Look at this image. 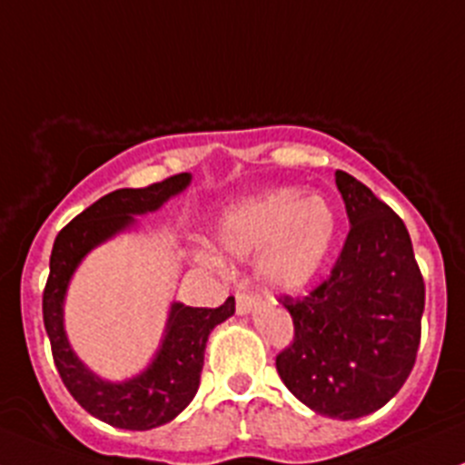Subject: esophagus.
Segmentation results:
<instances>
[{"instance_id": "1", "label": "esophagus", "mask_w": 465, "mask_h": 465, "mask_svg": "<svg viewBox=\"0 0 465 465\" xmlns=\"http://www.w3.org/2000/svg\"><path fill=\"white\" fill-rule=\"evenodd\" d=\"M254 306H256L254 294L245 292V290L236 294V312H238V315H250V312L254 311Z\"/></svg>"}]
</instances>
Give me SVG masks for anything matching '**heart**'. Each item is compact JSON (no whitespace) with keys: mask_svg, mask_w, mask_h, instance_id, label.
I'll return each instance as SVG.
<instances>
[{"mask_svg":"<svg viewBox=\"0 0 465 465\" xmlns=\"http://www.w3.org/2000/svg\"><path fill=\"white\" fill-rule=\"evenodd\" d=\"M340 233V213L323 195L274 189L242 200L215 218L213 241L232 256L256 254V276L274 292L306 290L328 262Z\"/></svg>","mask_w":465,"mask_h":465,"instance_id":"1","label":"heart"}]
</instances>
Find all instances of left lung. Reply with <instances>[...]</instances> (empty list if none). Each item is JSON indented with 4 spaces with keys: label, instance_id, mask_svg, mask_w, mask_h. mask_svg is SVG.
I'll return each mask as SVG.
<instances>
[{
    "label": "left lung",
    "instance_id": "8db88e82",
    "mask_svg": "<svg viewBox=\"0 0 465 465\" xmlns=\"http://www.w3.org/2000/svg\"><path fill=\"white\" fill-rule=\"evenodd\" d=\"M335 184L351 232L331 279L283 297L294 340L276 371L312 411L353 420L387 405L414 369L425 283L405 223L349 173L335 171Z\"/></svg>",
    "mask_w": 465,
    "mask_h": 465
}]
</instances>
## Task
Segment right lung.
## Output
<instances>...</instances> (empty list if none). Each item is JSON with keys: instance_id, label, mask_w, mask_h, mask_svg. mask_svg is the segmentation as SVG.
I'll return each instance as SVG.
<instances>
[{"instance_id": "obj_1", "label": "right lung", "mask_w": 465, "mask_h": 465, "mask_svg": "<svg viewBox=\"0 0 465 465\" xmlns=\"http://www.w3.org/2000/svg\"><path fill=\"white\" fill-rule=\"evenodd\" d=\"M191 180V173H180L145 189H119L103 195L55 236L51 250L42 315L55 369L78 405L112 428L153 430L189 407L200 387L211 331L236 312V302L229 297L220 308H191L173 302L162 341L150 362L137 376L114 382L94 373L69 344L64 331L69 283L89 252L119 233L133 232L137 215L159 211L189 189Z\"/></svg>"}]
</instances>
